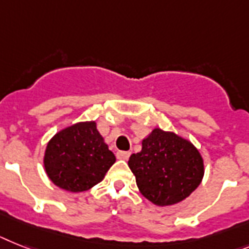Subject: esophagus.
<instances>
[{
	"label": "esophagus",
	"instance_id": "34e87169",
	"mask_svg": "<svg viewBox=\"0 0 249 249\" xmlns=\"http://www.w3.org/2000/svg\"><path fill=\"white\" fill-rule=\"evenodd\" d=\"M129 155H131L129 151H117V158L121 160H127L129 158Z\"/></svg>",
	"mask_w": 249,
	"mask_h": 249
}]
</instances>
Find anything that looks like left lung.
Listing matches in <instances>:
<instances>
[{"label": "left lung", "mask_w": 249, "mask_h": 249, "mask_svg": "<svg viewBox=\"0 0 249 249\" xmlns=\"http://www.w3.org/2000/svg\"><path fill=\"white\" fill-rule=\"evenodd\" d=\"M128 166L140 192L158 206L183 201L203 177L198 150L190 141L160 128L142 140V150L129 157Z\"/></svg>", "instance_id": "1"}]
</instances>
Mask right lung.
<instances>
[{"label": "right lung", "mask_w": 249, "mask_h": 249, "mask_svg": "<svg viewBox=\"0 0 249 249\" xmlns=\"http://www.w3.org/2000/svg\"><path fill=\"white\" fill-rule=\"evenodd\" d=\"M114 161L95 122L76 123L55 133L44 155L49 179L70 192H83L102 182Z\"/></svg>", "instance_id": "obj_1"}]
</instances>
